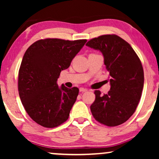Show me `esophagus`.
<instances>
[{
	"instance_id": "obj_1",
	"label": "esophagus",
	"mask_w": 159,
	"mask_h": 159,
	"mask_svg": "<svg viewBox=\"0 0 159 159\" xmlns=\"http://www.w3.org/2000/svg\"><path fill=\"white\" fill-rule=\"evenodd\" d=\"M86 91H88L86 88H80V92L81 93H84V92H86Z\"/></svg>"
}]
</instances>
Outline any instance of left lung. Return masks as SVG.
Listing matches in <instances>:
<instances>
[{
    "instance_id": "1",
    "label": "left lung",
    "mask_w": 159,
    "mask_h": 159,
    "mask_svg": "<svg viewBox=\"0 0 159 159\" xmlns=\"http://www.w3.org/2000/svg\"><path fill=\"white\" fill-rule=\"evenodd\" d=\"M86 45L101 52L110 78L107 94L95 91L93 116L108 127L120 125L134 114L142 95L144 72L140 58L129 43L115 34L93 38Z\"/></svg>"
}]
</instances>
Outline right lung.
Segmentation results:
<instances>
[{
  "label": "right lung",
  "instance_id": "add662e5",
  "mask_svg": "<svg viewBox=\"0 0 159 159\" xmlns=\"http://www.w3.org/2000/svg\"><path fill=\"white\" fill-rule=\"evenodd\" d=\"M86 42L48 38L36 41L26 51L19 71V94L28 115L38 125L53 128L68 119L79 89L59 87L57 80Z\"/></svg>",
  "mask_w": 159,
  "mask_h": 159
}]
</instances>
